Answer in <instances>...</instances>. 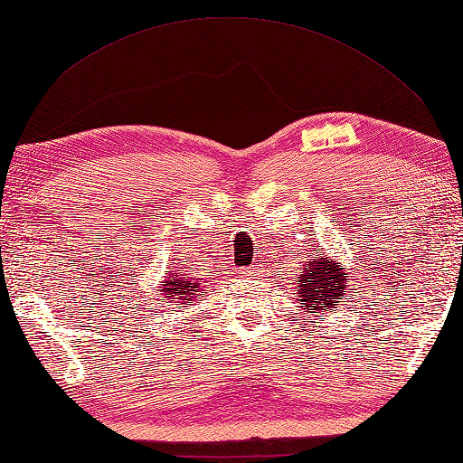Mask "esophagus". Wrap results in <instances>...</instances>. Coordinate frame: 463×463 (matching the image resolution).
<instances>
[{
	"label": "esophagus",
	"mask_w": 463,
	"mask_h": 463,
	"mask_svg": "<svg viewBox=\"0 0 463 463\" xmlns=\"http://www.w3.org/2000/svg\"><path fill=\"white\" fill-rule=\"evenodd\" d=\"M253 269H255V265H253Z\"/></svg>",
	"instance_id": "1"
}]
</instances>
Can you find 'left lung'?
Instances as JSON below:
<instances>
[{
  "instance_id": "left-lung-1",
  "label": "left lung",
  "mask_w": 463,
  "mask_h": 463,
  "mask_svg": "<svg viewBox=\"0 0 463 463\" xmlns=\"http://www.w3.org/2000/svg\"><path fill=\"white\" fill-rule=\"evenodd\" d=\"M306 263V260H304ZM344 269L330 257H312L307 259L306 267H301V275L296 277L299 281L301 299H298L299 307L312 309V314L330 312L332 306H338V299L344 296V283L346 275Z\"/></svg>"
}]
</instances>
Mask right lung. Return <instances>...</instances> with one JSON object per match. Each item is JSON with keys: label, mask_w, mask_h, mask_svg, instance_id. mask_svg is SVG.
<instances>
[{"label": "right lung", "mask_w": 463, "mask_h": 463, "mask_svg": "<svg viewBox=\"0 0 463 463\" xmlns=\"http://www.w3.org/2000/svg\"><path fill=\"white\" fill-rule=\"evenodd\" d=\"M164 285H165L164 293H165L167 298H170V301H188V306H190V301H192V296H194V293L200 288V283L186 281V279H184V277L175 275V273L167 275V279H165Z\"/></svg>", "instance_id": "add662e5"}]
</instances>
